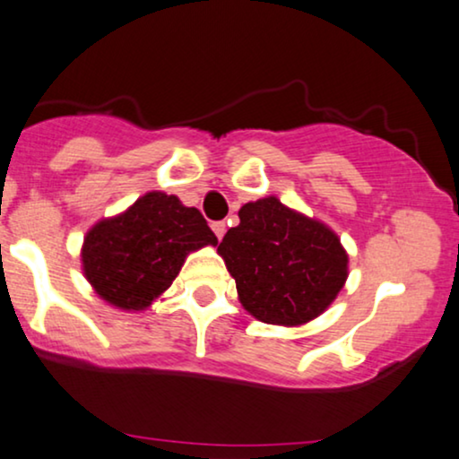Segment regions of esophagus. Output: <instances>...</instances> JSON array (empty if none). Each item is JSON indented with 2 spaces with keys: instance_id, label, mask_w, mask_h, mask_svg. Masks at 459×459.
<instances>
[{
  "instance_id": "esophagus-1",
  "label": "esophagus",
  "mask_w": 459,
  "mask_h": 459,
  "mask_svg": "<svg viewBox=\"0 0 459 459\" xmlns=\"http://www.w3.org/2000/svg\"><path fill=\"white\" fill-rule=\"evenodd\" d=\"M212 230H213V235L218 237V239H222L224 233H226V224L224 222H212Z\"/></svg>"
}]
</instances>
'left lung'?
<instances>
[{"mask_svg":"<svg viewBox=\"0 0 459 459\" xmlns=\"http://www.w3.org/2000/svg\"><path fill=\"white\" fill-rule=\"evenodd\" d=\"M239 226L218 246L239 300L264 324L299 326L333 303L347 280V254L328 226L275 196L246 203Z\"/></svg>","mask_w":459,"mask_h":459,"instance_id":"1","label":"left lung"}]
</instances>
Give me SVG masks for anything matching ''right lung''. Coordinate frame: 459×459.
Here are the masks:
<instances>
[{
	"label": "right lung",
	"mask_w": 459,
	"mask_h": 459,
	"mask_svg": "<svg viewBox=\"0 0 459 459\" xmlns=\"http://www.w3.org/2000/svg\"><path fill=\"white\" fill-rule=\"evenodd\" d=\"M216 243L196 207H184L173 195L148 193L89 230L84 275L109 305L139 311L171 286L190 252Z\"/></svg>",
	"instance_id": "add662e5"
}]
</instances>
